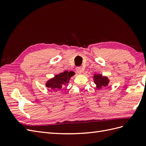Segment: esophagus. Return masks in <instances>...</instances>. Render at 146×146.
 Wrapping results in <instances>:
<instances>
[{
  "instance_id": "obj_1",
  "label": "esophagus",
  "mask_w": 146,
  "mask_h": 146,
  "mask_svg": "<svg viewBox=\"0 0 146 146\" xmlns=\"http://www.w3.org/2000/svg\"><path fill=\"white\" fill-rule=\"evenodd\" d=\"M76 70H77V73L80 74V73H82V69L81 67H80V66H79V67H77V68H76Z\"/></svg>"
}]
</instances>
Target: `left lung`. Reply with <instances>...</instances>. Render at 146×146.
Segmentation results:
<instances>
[{
	"mask_svg": "<svg viewBox=\"0 0 146 146\" xmlns=\"http://www.w3.org/2000/svg\"><path fill=\"white\" fill-rule=\"evenodd\" d=\"M94 83L98 86V88H101L103 86H107L109 80L107 77H102L101 75H94Z\"/></svg>",
	"mask_w": 146,
	"mask_h": 146,
	"instance_id": "left-lung-1",
	"label": "left lung"
}]
</instances>
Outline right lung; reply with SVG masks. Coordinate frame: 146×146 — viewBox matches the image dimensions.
<instances>
[{"label":"right lung","instance_id":"1","mask_svg":"<svg viewBox=\"0 0 146 146\" xmlns=\"http://www.w3.org/2000/svg\"><path fill=\"white\" fill-rule=\"evenodd\" d=\"M74 75L72 71H64L56 76L54 78L48 81L46 86L49 88L52 91H57L65 87L68 83L70 78Z\"/></svg>","mask_w":146,"mask_h":146}]
</instances>
